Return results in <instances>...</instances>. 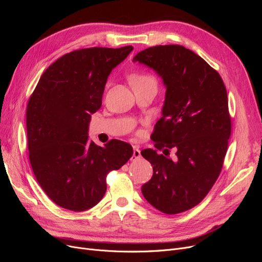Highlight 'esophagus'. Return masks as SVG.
I'll return each mask as SVG.
<instances>
[{"label":"esophagus","mask_w":262,"mask_h":262,"mask_svg":"<svg viewBox=\"0 0 262 262\" xmlns=\"http://www.w3.org/2000/svg\"><path fill=\"white\" fill-rule=\"evenodd\" d=\"M140 156H141V154H140V149H139V147L138 146H134V152H133V156H132V160H137V159H139L140 158Z\"/></svg>","instance_id":"1"}]
</instances>
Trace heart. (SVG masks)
Listing matches in <instances>:
<instances>
[{"label": "heart", "instance_id": "obj_1", "mask_svg": "<svg viewBox=\"0 0 262 262\" xmlns=\"http://www.w3.org/2000/svg\"><path fill=\"white\" fill-rule=\"evenodd\" d=\"M129 82L132 86L150 84L157 86V79L153 74L149 73H134L129 76Z\"/></svg>", "mask_w": 262, "mask_h": 262}]
</instances>
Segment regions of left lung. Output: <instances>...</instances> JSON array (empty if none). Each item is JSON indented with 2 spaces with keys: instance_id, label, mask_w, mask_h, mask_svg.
Segmentation results:
<instances>
[{
  "instance_id": "obj_1",
  "label": "left lung",
  "mask_w": 262,
  "mask_h": 262,
  "mask_svg": "<svg viewBox=\"0 0 262 262\" xmlns=\"http://www.w3.org/2000/svg\"><path fill=\"white\" fill-rule=\"evenodd\" d=\"M133 61L152 68L167 88L162 117L150 136L164 155L141 150L153 166L142 194L163 213H181L200 204L221 173L231 133L226 88L213 68L183 46L148 48Z\"/></svg>"
}]
</instances>
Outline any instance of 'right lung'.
Segmentation results:
<instances>
[{"instance_id":"1","label":"right lung","mask_w":262,"mask_h":262,"mask_svg":"<svg viewBox=\"0 0 262 262\" xmlns=\"http://www.w3.org/2000/svg\"><path fill=\"white\" fill-rule=\"evenodd\" d=\"M134 50L89 48L68 53L41 75L26 109L27 147L37 182L60 207L84 211L104 196L106 176L133 156L129 143L89 141L91 115L107 78Z\"/></svg>"}]
</instances>
